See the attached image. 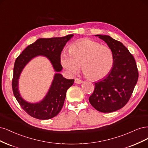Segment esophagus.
<instances>
[{
  "instance_id": "obj_1",
  "label": "esophagus",
  "mask_w": 148,
  "mask_h": 148,
  "mask_svg": "<svg viewBox=\"0 0 148 148\" xmlns=\"http://www.w3.org/2000/svg\"><path fill=\"white\" fill-rule=\"evenodd\" d=\"M74 82H75V84H81V83L82 82V80H80V79H77V78H75V80H74Z\"/></svg>"
}]
</instances>
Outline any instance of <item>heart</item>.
<instances>
[{"label":"heart","mask_w":148,"mask_h":148,"mask_svg":"<svg viewBox=\"0 0 148 148\" xmlns=\"http://www.w3.org/2000/svg\"><path fill=\"white\" fill-rule=\"evenodd\" d=\"M61 63L66 73L73 75L80 65L81 71L92 80L106 77L114 65V55L109 47L90 39H84L75 42L68 52L61 55Z\"/></svg>","instance_id":"b5f03b06"}]
</instances>
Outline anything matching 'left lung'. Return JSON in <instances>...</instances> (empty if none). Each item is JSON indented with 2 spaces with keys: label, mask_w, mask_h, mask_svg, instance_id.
<instances>
[{
  "label": "left lung",
  "mask_w": 148,
  "mask_h": 148,
  "mask_svg": "<svg viewBox=\"0 0 148 148\" xmlns=\"http://www.w3.org/2000/svg\"><path fill=\"white\" fill-rule=\"evenodd\" d=\"M103 40L114 55V65L109 74L95 83L88 99L92 106L102 112L116 111L129 101L138 79L134 57L121 42L109 36L95 35Z\"/></svg>",
  "instance_id": "1"
}]
</instances>
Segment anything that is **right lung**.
Segmentation results:
<instances>
[{
	"label": "right lung",
	"mask_w": 148,
	"mask_h": 148,
	"mask_svg": "<svg viewBox=\"0 0 148 148\" xmlns=\"http://www.w3.org/2000/svg\"><path fill=\"white\" fill-rule=\"evenodd\" d=\"M73 36L39 39L27 46L16 58L13 68V92L21 107L31 117L47 120L58 115L63 106L66 92L72 86L74 80L66 79L61 74H55L49 91L44 99L38 103H29L21 98L18 91V79L23 69L34 57L42 55L49 59L55 71L60 72L63 69L60 63L61 51Z\"/></svg>",
	"instance_id": "1"
}]
</instances>
